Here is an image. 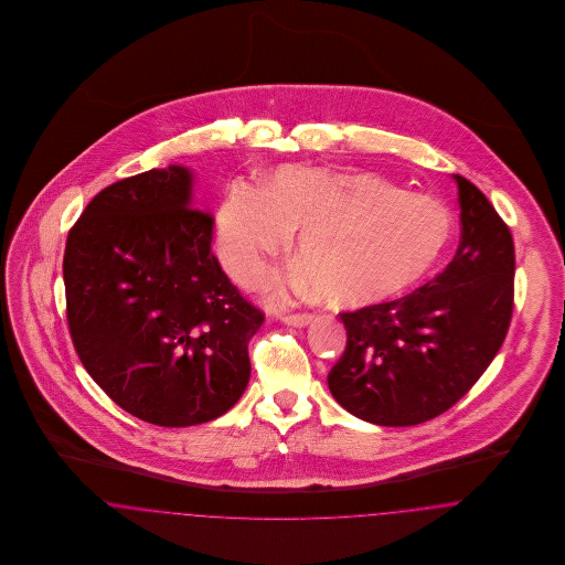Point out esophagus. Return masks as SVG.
Returning <instances> with one entry per match:
<instances>
[{
  "mask_svg": "<svg viewBox=\"0 0 565 565\" xmlns=\"http://www.w3.org/2000/svg\"><path fill=\"white\" fill-rule=\"evenodd\" d=\"M281 320L288 323V326L300 328V326H307V323L313 320V313H284Z\"/></svg>",
  "mask_w": 565,
  "mask_h": 565,
  "instance_id": "34e87169",
  "label": "esophagus"
}]
</instances>
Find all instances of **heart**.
<instances>
[{
  "label": "heart",
  "instance_id": "b5f03b06",
  "mask_svg": "<svg viewBox=\"0 0 565 565\" xmlns=\"http://www.w3.org/2000/svg\"><path fill=\"white\" fill-rule=\"evenodd\" d=\"M298 233L307 270L298 286H320L341 302H371L417 281L451 237L443 201L401 190L373 171L288 164L263 189L226 194L217 249L224 267L245 286L260 284Z\"/></svg>",
  "mask_w": 565,
  "mask_h": 565
}]
</instances>
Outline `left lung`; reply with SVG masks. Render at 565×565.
<instances>
[{
    "label": "left lung",
    "instance_id": "8db88e82",
    "mask_svg": "<svg viewBox=\"0 0 565 565\" xmlns=\"http://www.w3.org/2000/svg\"><path fill=\"white\" fill-rule=\"evenodd\" d=\"M461 237L454 260L411 295L341 313L348 345L328 387L376 426H417L449 411L502 348L514 305L511 228L456 175Z\"/></svg>",
    "mask_w": 565,
    "mask_h": 565
}]
</instances>
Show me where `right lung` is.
I'll list each match as a JSON object with an SVG mask.
<instances>
[{
	"label": "right lung",
	"instance_id": "right-lung-1",
	"mask_svg": "<svg viewBox=\"0 0 565 565\" xmlns=\"http://www.w3.org/2000/svg\"><path fill=\"white\" fill-rule=\"evenodd\" d=\"M214 215L169 164L93 196L70 228L67 326L88 375L141 422L186 428L242 398L265 322L212 252Z\"/></svg>",
	"mask_w": 565,
	"mask_h": 565
}]
</instances>
